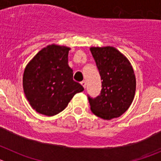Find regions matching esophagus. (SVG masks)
<instances>
[{
  "instance_id": "1",
  "label": "esophagus",
  "mask_w": 161,
  "mask_h": 161,
  "mask_svg": "<svg viewBox=\"0 0 161 161\" xmlns=\"http://www.w3.org/2000/svg\"><path fill=\"white\" fill-rule=\"evenodd\" d=\"M80 84H81V85L84 87V89H85V87H86V82L85 80H83V81L80 82Z\"/></svg>"
}]
</instances>
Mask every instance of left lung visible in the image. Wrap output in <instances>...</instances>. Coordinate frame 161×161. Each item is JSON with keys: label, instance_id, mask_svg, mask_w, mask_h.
Wrapping results in <instances>:
<instances>
[{"label": "left lung", "instance_id": "8db88e82", "mask_svg": "<svg viewBox=\"0 0 161 161\" xmlns=\"http://www.w3.org/2000/svg\"><path fill=\"white\" fill-rule=\"evenodd\" d=\"M102 80L97 97H89L91 111L101 119L110 120L129 109L135 97L136 79L129 59L114 47H91Z\"/></svg>", "mask_w": 161, "mask_h": 161}]
</instances>
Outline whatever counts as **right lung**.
Masks as SVG:
<instances>
[{
  "instance_id": "right-lung-1",
  "label": "right lung",
  "mask_w": 161,
  "mask_h": 161,
  "mask_svg": "<svg viewBox=\"0 0 161 161\" xmlns=\"http://www.w3.org/2000/svg\"><path fill=\"white\" fill-rule=\"evenodd\" d=\"M69 47L51 44L41 49L24 70L22 85L25 97L38 114L54 116L63 111L76 93L84 90L74 81L68 65Z\"/></svg>"
}]
</instances>
